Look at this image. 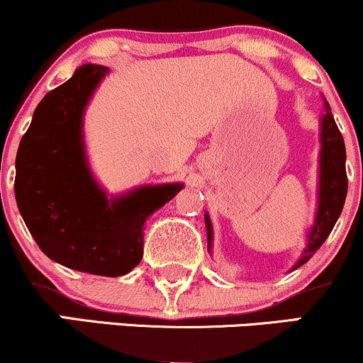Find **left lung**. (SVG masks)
Returning <instances> with one entry per match:
<instances>
[{"label": "left lung", "instance_id": "left-lung-1", "mask_svg": "<svg viewBox=\"0 0 363 363\" xmlns=\"http://www.w3.org/2000/svg\"><path fill=\"white\" fill-rule=\"evenodd\" d=\"M324 116L320 119V158H319V205L315 213L314 227L311 228L307 245L303 249L301 259L295 262L294 269L306 264L314 256L315 251L324 244L328 235L331 234L333 227L338 222L341 210H343L345 199H347L348 179H347V150L335 118L331 114V107L324 102ZM206 232H208V247H211L213 230L208 213L205 215Z\"/></svg>", "mask_w": 363, "mask_h": 363}]
</instances>
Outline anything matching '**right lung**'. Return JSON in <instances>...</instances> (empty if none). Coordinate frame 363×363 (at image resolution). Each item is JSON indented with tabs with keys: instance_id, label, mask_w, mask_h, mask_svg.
<instances>
[{
	"instance_id": "1",
	"label": "right lung",
	"mask_w": 363,
	"mask_h": 363,
	"mask_svg": "<svg viewBox=\"0 0 363 363\" xmlns=\"http://www.w3.org/2000/svg\"><path fill=\"white\" fill-rule=\"evenodd\" d=\"M109 69L83 65L49 91L16 153L15 198L45 256L77 272L121 277L143 257V225L182 184L143 186L107 198L91 177L83 143V112Z\"/></svg>"
}]
</instances>
